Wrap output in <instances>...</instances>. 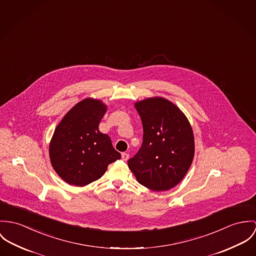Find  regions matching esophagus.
Instances as JSON below:
<instances>
[{
    "label": "esophagus",
    "instance_id": "1",
    "mask_svg": "<svg viewBox=\"0 0 256 256\" xmlns=\"http://www.w3.org/2000/svg\"><path fill=\"white\" fill-rule=\"evenodd\" d=\"M128 158H130V155L128 153H122V159L124 161H128Z\"/></svg>",
    "mask_w": 256,
    "mask_h": 256
}]
</instances>
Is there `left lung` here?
<instances>
[{"mask_svg": "<svg viewBox=\"0 0 256 256\" xmlns=\"http://www.w3.org/2000/svg\"><path fill=\"white\" fill-rule=\"evenodd\" d=\"M142 118L143 142L128 165L136 180L154 192L174 188L194 157V136L184 112L172 101L149 97L134 103Z\"/></svg>", "mask_w": 256, "mask_h": 256, "instance_id": "obj_1", "label": "left lung"}]
</instances>
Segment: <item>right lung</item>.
<instances>
[{"label":"right lung","mask_w":256,"mask_h":256,"mask_svg":"<svg viewBox=\"0 0 256 256\" xmlns=\"http://www.w3.org/2000/svg\"><path fill=\"white\" fill-rule=\"evenodd\" d=\"M106 112L103 101L88 97L76 104L56 126L49 156L53 169L66 184L87 186L99 180L109 164L120 158L109 136L99 130Z\"/></svg>","instance_id":"add662e5"}]
</instances>
